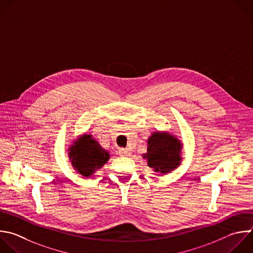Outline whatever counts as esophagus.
Here are the masks:
<instances>
[{"instance_id":"34e87169","label":"esophagus","mask_w":253,"mask_h":253,"mask_svg":"<svg viewBox=\"0 0 253 253\" xmlns=\"http://www.w3.org/2000/svg\"><path fill=\"white\" fill-rule=\"evenodd\" d=\"M119 155H120V156H123V157H128V156L131 155V152H130V150H128V149L121 148V149H119Z\"/></svg>"}]
</instances>
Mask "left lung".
<instances>
[{
    "label": "left lung",
    "instance_id": "8db88e82",
    "mask_svg": "<svg viewBox=\"0 0 253 253\" xmlns=\"http://www.w3.org/2000/svg\"><path fill=\"white\" fill-rule=\"evenodd\" d=\"M181 143L168 133H154L148 140V153L144 156L149 167L162 174L169 173L180 164Z\"/></svg>",
    "mask_w": 253,
    "mask_h": 253
}]
</instances>
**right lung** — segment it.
<instances>
[{
  "label": "right lung",
  "instance_id": "right-lung-1",
  "mask_svg": "<svg viewBox=\"0 0 253 253\" xmlns=\"http://www.w3.org/2000/svg\"><path fill=\"white\" fill-rule=\"evenodd\" d=\"M70 150L69 154L73 158L72 163H74L78 172L84 177L92 175L109 159L108 152L103 150L90 135L82 137L78 143L75 142Z\"/></svg>",
  "mask_w": 253,
  "mask_h": 253
}]
</instances>
